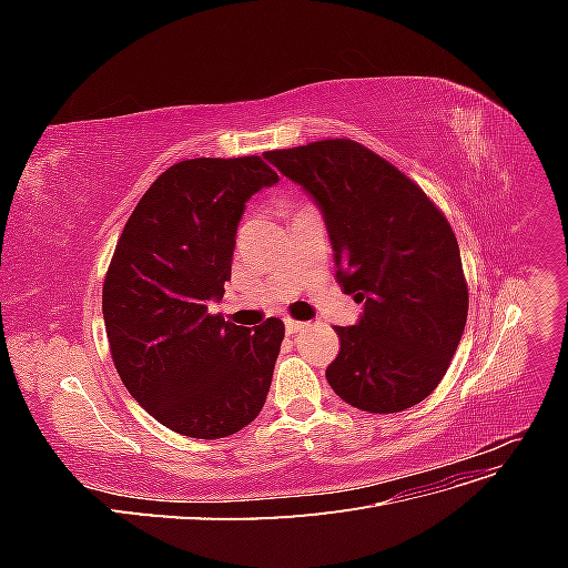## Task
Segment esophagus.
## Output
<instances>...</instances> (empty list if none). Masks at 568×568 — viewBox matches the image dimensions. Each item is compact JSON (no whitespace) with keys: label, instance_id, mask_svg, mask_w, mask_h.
<instances>
[{"label":"esophagus","instance_id":"obj_1","mask_svg":"<svg viewBox=\"0 0 568 568\" xmlns=\"http://www.w3.org/2000/svg\"><path fill=\"white\" fill-rule=\"evenodd\" d=\"M284 324H286V334H298V332L307 329L305 322H296V320H284Z\"/></svg>","mask_w":568,"mask_h":568}]
</instances>
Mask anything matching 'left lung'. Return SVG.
Wrapping results in <instances>:
<instances>
[{"label":"left lung","instance_id":"left-lung-1","mask_svg":"<svg viewBox=\"0 0 568 568\" xmlns=\"http://www.w3.org/2000/svg\"><path fill=\"white\" fill-rule=\"evenodd\" d=\"M322 211L336 280L363 303L336 326L326 382L348 405L390 415L432 395L467 324L469 291L450 222L398 168L353 140L267 151Z\"/></svg>","mask_w":568,"mask_h":568}]
</instances>
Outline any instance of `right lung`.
<instances>
[{
    "label": "right lung",
    "instance_id": "add662e5",
    "mask_svg": "<svg viewBox=\"0 0 568 568\" xmlns=\"http://www.w3.org/2000/svg\"><path fill=\"white\" fill-rule=\"evenodd\" d=\"M280 175L261 156L170 165L136 203L104 280L115 369L149 415L189 438H225L263 409L284 322L211 315L232 277L246 201Z\"/></svg>",
    "mask_w": 568,
    "mask_h": 568
}]
</instances>
